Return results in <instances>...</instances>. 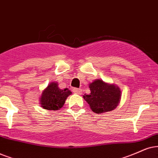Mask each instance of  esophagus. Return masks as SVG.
<instances>
[{
    "label": "esophagus",
    "instance_id": "obj_1",
    "mask_svg": "<svg viewBox=\"0 0 158 158\" xmlns=\"http://www.w3.org/2000/svg\"><path fill=\"white\" fill-rule=\"evenodd\" d=\"M73 92L76 94H79V95H81V93H82V91H81V89H78V88H73Z\"/></svg>",
    "mask_w": 158,
    "mask_h": 158
}]
</instances>
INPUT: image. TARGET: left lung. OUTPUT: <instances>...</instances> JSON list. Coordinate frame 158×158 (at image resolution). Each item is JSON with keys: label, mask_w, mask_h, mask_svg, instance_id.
Instances as JSON below:
<instances>
[{"label": "left lung", "mask_w": 158, "mask_h": 158, "mask_svg": "<svg viewBox=\"0 0 158 158\" xmlns=\"http://www.w3.org/2000/svg\"><path fill=\"white\" fill-rule=\"evenodd\" d=\"M90 93L83 95V98L89 105L91 110L96 114H102L115 109L120 103V88L114 84L95 79L89 83Z\"/></svg>", "instance_id": "left-lung-1"}]
</instances>
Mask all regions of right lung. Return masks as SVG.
<instances>
[{"label": "right lung", "instance_id": "1", "mask_svg": "<svg viewBox=\"0 0 158 158\" xmlns=\"http://www.w3.org/2000/svg\"><path fill=\"white\" fill-rule=\"evenodd\" d=\"M70 89H60L58 83L52 81L44 89L39 97L41 106L47 110H59L63 106L67 98L71 95Z\"/></svg>", "mask_w": 158, "mask_h": 158}]
</instances>
